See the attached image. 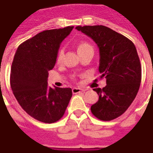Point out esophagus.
Listing matches in <instances>:
<instances>
[{
    "mask_svg": "<svg viewBox=\"0 0 153 153\" xmlns=\"http://www.w3.org/2000/svg\"><path fill=\"white\" fill-rule=\"evenodd\" d=\"M72 92H73V94H76V93H83V92H85V89L84 88H73V89H72Z\"/></svg>",
    "mask_w": 153,
    "mask_h": 153,
    "instance_id": "1",
    "label": "esophagus"
}]
</instances>
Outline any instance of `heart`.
Wrapping results in <instances>:
<instances>
[{"mask_svg": "<svg viewBox=\"0 0 153 153\" xmlns=\"http://www.w3.org/2000/svg\"><path fill=\"white\" fill-rule=\"evenodd\" d=\"M91 48V45H88V43H82L78 46V51L82 50V49H85V48ZM63 54H64V52L62 49H60V50L58 52L57 56H56V62H57V63H59V62L61 61L62 57H63Z\"/></svg>", "mask_w": 153, "mask_h": 153, "instance_id": "obj_1", "label": "heart"}]
</instances>
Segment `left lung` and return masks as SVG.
I'll list each match as a JSON object with an SVG mask.
<instances>
[{
  "instance_id": "1",
  "label": "left lung",
  "mask_w": 153,
  "mask_h": 153,
  "mask_svg": "<svg viewBox=\"0 0 153 153\" xmlns=\"http://www.w3.org/2000/svg\"><path fill=\"white\" fill-rule=\"evenodd\" d=\"M89 36L100 51L99 72L107 85L93 88L99 100L91 112L100 120L116 119L134 100L141 81V65L137 48L129 39L104 25L76 26Z\"/></svg>"
}]
</instances>
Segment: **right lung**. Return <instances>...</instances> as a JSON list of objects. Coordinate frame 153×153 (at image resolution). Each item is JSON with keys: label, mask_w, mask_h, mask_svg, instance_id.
Masks as SVG:
<instances>
[{"label": "right lung", "mask_w": 153, "mask_h": 153, "mask_svg": "<svg viewBox=\"0 0 153 153\" xmlns=\"http://www.w3.org/2000/svg\"><path fill=\"white\" fill-rule=\"evenodd\" d=\"M73 26L39 33L19 45L10 73V85L21 108L34 119L54 123L63 117L73 93L70 88H51L53 69L61 42Z\"/></svg>", "instance_id": "obj_1"}]
</instances>
